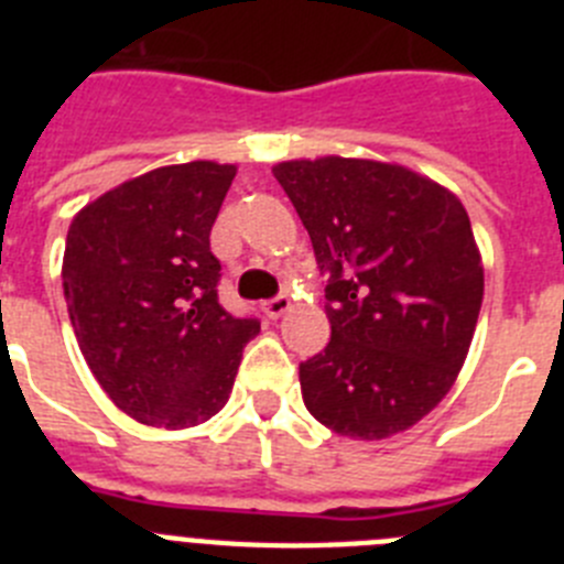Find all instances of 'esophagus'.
<instances>
[{"label":"esophagus","mask_w":564,"mask_h":564,"mask_svg":"<svg viewBox=\"0 0 564 564\" xmlns=\"http://www.w3.org/2000/svg\"><path fill=\"white\" fill-rule=\"evenodd\" d=\"M262 311H265L271 318L285 316V313L291 311V299H288V296H273V299H268L265 305H262Z\"/></svg>","instance_id":"esophagus-1"}]
</instances>
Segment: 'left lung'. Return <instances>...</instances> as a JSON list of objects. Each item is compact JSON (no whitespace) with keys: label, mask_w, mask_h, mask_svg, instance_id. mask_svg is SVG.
<instances>
[{"label":"left lung","mask_w":564,"mask_h":564,"mask_svg":"<svg viewBox=\"0 0 564 564\" xmlns=\"http://www.w3.org/2000/svg\"><path fill=\"white\" fill-rule=\"evenodd\" d=\"M322 271L325 352L299 367L305 406L352 441H387L455 387L482 305V257L457 194L370 158L273 166Z\"/></svg>","instance_id":"left-lung-1"}]
</instances>
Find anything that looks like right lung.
Masks as SVG:
<instances>
[{"mask_svg":"<svg viewBox=\"0 0 564 564\" xmlns=\"http://www.w3.org/2000/svg\"><path fill=\"white\" fill-rule=\"evenodd\" d=\"M234 174L217 161L152 169L69 223L62 279L78 347L115 406L147 426L217 415L259 333L217 299L208 234Z\"/></svg>","mask_w":564,"mask_h":564,"instance_id":"obj_1","label":"right lung"}]
</instances>
